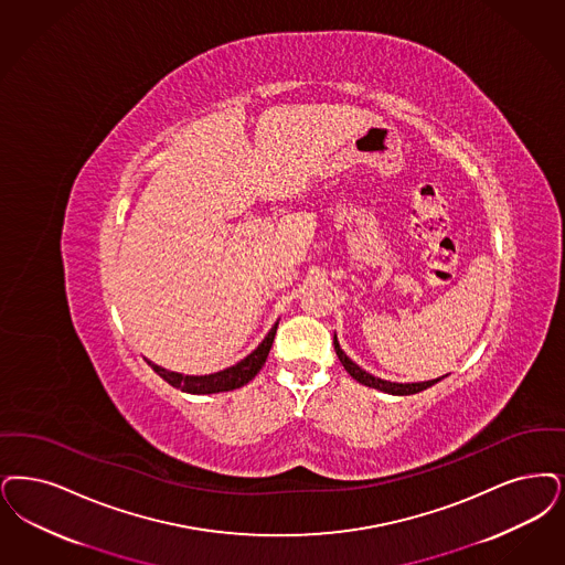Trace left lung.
I'll return each instance as SVG.
<instances>
[{"label":"left lung","instance_id":"1","mask_svg":"<svg viewBox=\"0 0 565 565\" xmlns=\"http://www.w3.org/2000/svg\"><path fill=\"white\" fill-rule=\"evenodd\" d=\"M334 349H337V355H339L340 363L344 365V370L358 381V383L365 384V386H370V388H379V391H383V393H388V395H414V393H420V391H425V388H429L435 383H439L441 379H435V381H425V383H388V381H383V379H376V376H372V374H367L365 370H362L360 365L355 362H351L347 355H344V351L340 349L339 339H337V334H334Z\"/></svg>","mask_w":565,"mask_h":565}]
</instances>
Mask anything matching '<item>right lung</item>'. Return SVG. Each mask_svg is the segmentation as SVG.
I'll return each instance as SVG.
<instances>
[{
  "instance_id": "obj_1",
  "label": "right lung",
  "mask_w": 565,
  "mask_h": 565,
  "mask_svg": "<svg viewBox=\"0 0 565 565\" xmlns=\"http://www.w3.org/2000/svg\"><path fill=\"white\" fill-rule=\"evenodd\" d=\"M277 323L269 330V334L263 339V342L249 353L248 358H244L242 362L221 370V372H214V374H205V376H184L179 372H168L163 367H159L156 363L147 362L153 372L159 374L163 381L168 384H172L174 388H181L182 393H191V395H210V393H225V391H233V388H239L244 384H248L258 372L260 367L267 362V355L271 351L273 339H275V332H277Z\"/></svg>"
}]
</instances>
